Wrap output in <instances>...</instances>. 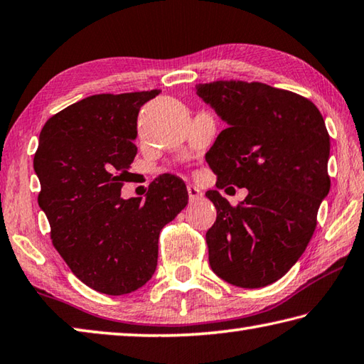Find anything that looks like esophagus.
<instances>
[{
  "mask_svg": "<svg viewBox=\"0 0 364 364\" xmlns=\"http://www.w3.org/2000/svg\"><path fill=\"white\" fill-rule=\"evenodd\" d=\"M188 194H189V200H191V202L200 200V199H202V197H203V194H202V191H200L199 188H196V186H193V184H191V186H188Z\"/></svg>",
  "mask_w": 364,
  "mask_h": 364,
  "instance_id": "esophagus-1",
  "label": "esophagus"
}]
</instances>
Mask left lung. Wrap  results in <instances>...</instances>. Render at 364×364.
<instances>
[{"label": "left lung", "mask_w": 364, "mask_h": 364, "mask_svg": "<svg viewBox=\"0 0 364 364\" xmlns=\"http://www.w3.org/2000/svg\"><path fill=\"white\" fill-rule=\"evenodd\" d=\"M197 95L228 124L207 153L216 188H247L232 207L218 191L208 261L224 282L261 288L282 279L312 239L329 193V135L315 105L262 82L216 81Z\"/></svg>", "instance_id": "obj_1"}]
</instances>
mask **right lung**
<instances>
[{
	"label": "right lung",
	"mask_w": 364,
	"mask_h": 364,
	"mask_svg": "<svg viewBox=\"0 0 364 364\" xmlns=\"http://www.w3.org/2000/svg\"><path fill=\"white\" fill-rule=\"evenodd\" d=\"M161 90L100 94L52 116L33 161L38 203L71 272L98 293L121 296L156 272L159 234L188 205L178 176L149 184L144 199L121 196L136 156L138 111Z\"/></svg>",
	"instance_id": "obj_1"
}]
</instances>
